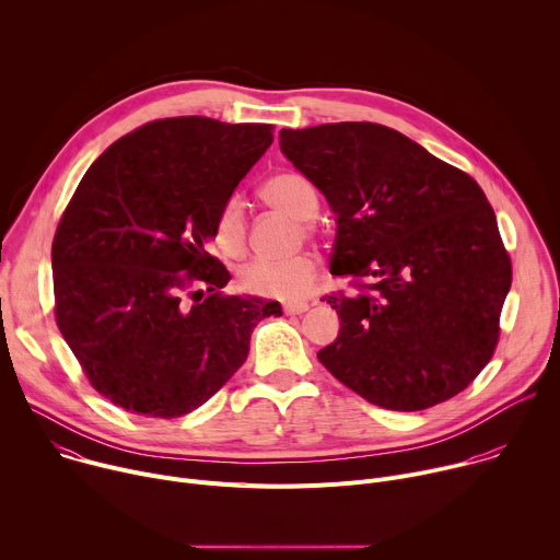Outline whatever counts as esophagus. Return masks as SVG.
<instances>
[{
    "label": "esophagus",
    "instance_id": "34e87169",
    "mask_svg": "<svg viewBox=\"0 0 560 560\" xmlns=\"http://www.w3.org/2000/svg\"><path fill=\"white\" fill-rule=\"evenodd\" d=\"M310 310V303L307 301H296V303H285L283 305V312L285 314H303Z\"/></svg>",
    "mask_w": 560,
    "mask_h": 560
}]
</instances>
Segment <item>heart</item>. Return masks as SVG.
<instances>
[{"mask_svg":"<svg viewBox=\"0 0 560 560\" xmlns=\"http://www.w3.org/2000/svg\"><path fill=\"white\" fill-rule=\"evenodd\" d=\"M259 197L268 206L299 219V230L303 236L312 238L316 234V223L312 217L318 212V190L305 175L292 171L272 175L261 184ZM214 242L228 257H242L246 253L248 225L244 203L238 197H230L221 206L214 221ZM316 275L318 259L312 253H301L283 261H250L238 272V285L248 294L292 301L307 294L316 281Z\"/></svg>","mask_w":560,"mask_h":560,"instance_id":"b5f03b06","label":"heart"}]
</instances>
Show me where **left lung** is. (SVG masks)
Instances as JSON below:
<instances>
[{
  "instance_id": "left-lung-1",
  "label": "left lung",
  "mask_w": 560,
  "mask_h": 560,
  "mask_svg": "<svg viewBox=\"0 0 560 560\" xmlns=\"http://www.w3.org/2000/svg\"><path fill=\"white\" fill-rule=\"evenodd\" d=\"M279 145L339 223L330 272L350 290L322 299L341 330L318 361L385 410L417 412L463 392L499 346L512 285L481 186L381 124L283 128Z\"/></svg>"
}]
</instances>
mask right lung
<instances>
[{"instance_id":"right-lung-1","label":"right lung","mask_w":560,"mask_h":560,"mask_svg":"<svg viewBox=\"0 0 560 560\" xmlns=\"http://www.w3.org/2000/svg\"><path fill=\"white\" fill-rule=\"evenodd\" d=\"M270 124L154 119L117 139L79 182L52 238L55 322L110 404L177 419L244 365L277 301L228 296L208 253L236 184L272 143ZM207 292H202V288Z\"/></svg>"}]
</instances>
